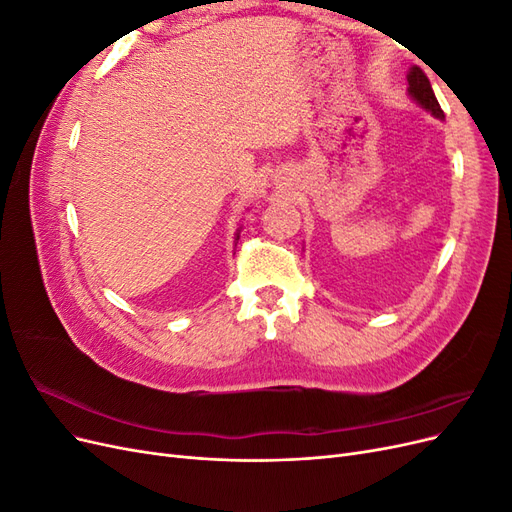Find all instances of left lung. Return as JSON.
<instances>
[{
	"label": "left lung",
	"mask_w": 512,
	"mask_h": 512,
	"mask_svg": "<svg viewBox=\"0 0 512 512\" xmlns=\"http://www.w3.org/2000/svg\"><path fill=\"white\" fill-rule=\"evenodd\" d=\"M408 96L436 119H444V113L436 100V94H433L431 83L425 76V72L418 66H412L408 72Z\"/></svg>",
	"instance_id": "left-lung-1"
}]
</instances>
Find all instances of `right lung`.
<instances>
[{
    "label": "right lung",
    "instance_id": "obj_1",
    "mask_svg": "<svg viewBox=\"0 0 512 512\" xmlns=\"http://www.w3.org/2000/svg\"><path fill=\"white\" fill-rule=\"evenodd\" d=\"M235 241H239V230H237V237H235Z\"/></svg>",
    "mask_w": 512,
    "mask_h": 512
}]
</instances>
